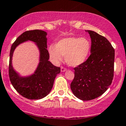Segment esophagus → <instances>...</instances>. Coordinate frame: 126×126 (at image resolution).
<instances>
[{
    "label": "esophagus",
    "mask_w": 126,
    "mask_h": 126,
    "mask_svg": "<svg viewBox=\"0 0 126 126\" xmlns=\"http://www.w3.org/2000/svg\"><path fill=\"white\" fill-rule=\"evenodd\" d=\"M66 70H67V69H66V68H65L64 67H63V66H62L61 67V72H65Z\"/></svg>",
    "instance_id": "obj_1"
}]
</instances>
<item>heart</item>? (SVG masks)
Segmentation results:
<instances>
[{
	"mask_svg": "<svg viewBox=\"0 0 126 126\" xmlns=\"http://www.w3.org/2000/svg\"><path fill=\"white\" fill-rule=\"evenodd\" d=\"M91 45L87 39L70 37L62 39L48 48L50 56L54 63L60 62L65 56L69 66H78L87 60L90 52Z\"/></svg>",
	"mask_w": 126,
	"mask_h": 126,
	"instance_id": "heart-1",
	"label": "heart"
}]
</instances>
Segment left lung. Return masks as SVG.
Returning <instances> with one entry per match:
<instances>
[{"instance_id": "8db88e82", "label": "left lung", "mask_w": 126, "mask_h": 126, "mask_svg": "<svg viewBox=\"0 0 126 126\" xmlns=\"http://www.w3.org/2000/svg\"><path fill=\"white\" fill-rule=\"evenodd\" d=\"M90 55L74 68L75 78L70 88L75 96L91 100L102 95L111 84L114 76V49L104 36L92 30Z\"/></svg>"}]
</instances>
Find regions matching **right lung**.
<instances>
[{
  "mask_svg": "<svg viewBox=\"0 0 126 126\" xmlns=\"http://www.w3.org/2000/svg\"><path fill=\"white\" fill-rule=\"evenodd\" d=\"M47 33L41 30L26 31L12 44L10 51L9 76L12 84L21 96L32 100H38L46 97L50 93L60 67L54 66L48 61L49 53L47 50ZM32 40L37 43L41 51L40 63L34 75L29 78H20L13 70L11 57L13 51L20 43Z\"/></svg>",
  "mask_w": 126,
  "mask_h": 126,
  "instance_id": "1",
  "label": "right lung"
}]
</instances>
